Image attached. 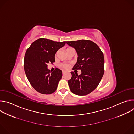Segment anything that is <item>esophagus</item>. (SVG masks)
Listing matches in <instances>:
<instances>
[{"label":"esophagus","mask_w":134,"mask_h":134,"mask_svg":"<svg viewBox=\"0 0 134 134\" xmlns=\"http://www.w3.org/2000/svg\"><path fill=\"white\" fill-rule=\"evenodd\" d=\"M62 72H63V75H64L66 72L65 71H64V70H63V71H62Z\"/></svg>","instance_id":"1"}]
</instances>
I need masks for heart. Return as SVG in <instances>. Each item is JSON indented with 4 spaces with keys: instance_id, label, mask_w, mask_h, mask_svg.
<instances>
[{
    "instance_id": "b5f03b06",
    "label": "heart",
    "mask_w": 134,
    "mask_h": 134,
    "mask_svg": "<svg viewBox=\"0 0 134 134\" xmlns=\"http://www.w3.org/2000/svg\"><path fill=\"white\" fill-rule=\"evenodd\" d=\"M57 56V54H55V57ZM61 67L63 68V69H67L69 68V64H62L61 65Z\"/></svg>"
}]
</instances>
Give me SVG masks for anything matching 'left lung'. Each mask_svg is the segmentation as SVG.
I'll use <instances>...</instances> for the list:
<instances>
[{"mask_svg":"<svg viewBox=\"0 0 134 134\" xmlns=\"http://www.w3.org/2000/svg\"><path fill=\"white\" fill-rule=\"evenodd\" d=\"M75 49L77 62L73 70H81L78 75L71 72V78L68 83L70 91L78 95L90 94L99 84L104 71V55L99 46L92 41L80 40L66 42Z\"/></svg>","mask_w":134,"mask_h":134,"instance_id":"obj_1","label":"left lung"}]
</instances>
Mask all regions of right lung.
Wrapping results in <instances>:
<instances>
[{"label":"right lung","instance_id":"obj_1","mask_svg":"<svg viewBox=\"0 0 134 134\" xmlns=\"http://www.w3.org/2000/svg\"><path fill=\"white\" fill-rule=\"evenodd\" d=\"M65 44L66 41L40 38L27 49L24 62L25 72L32 86L39 93L50 94L55 91L62 77V71L56 68L52 72L48 69V64L55 62L56 52Z\"/></svg>","mask_w":134,"mask_h":134}]
</instances>
